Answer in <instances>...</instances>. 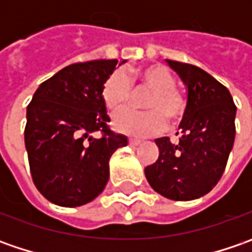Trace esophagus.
Returning a JSON list of instances; mask_svg holds the SVG:
<instances>
[{"label": "esophagus", "instance_id": "obj_1", "mask_svg": "<svg viewBox=\"0 0 252 252\" xmlns=\"http://www.w3.org/2000/svg\"><path fill=\"white\" fill-rule=\"evenodd\" d=\"M140 143L141 141L139 140V139H129V144H130V146H133V147H134V146H139Z\"/></svg>", "mask_w": 252, "mask_h": 252}]
</instances>
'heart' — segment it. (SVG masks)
Returning <instances> with one entry per match:
<instances>
[{
  "label": "heart",
  "mask_w": 252,
  "mask_h": 252,
  "mask_svg": "<svg viewBox=\"0 0 252 252\" xmlns=\"http://www.w3.org/2000/svg\"><path fill=\"white\" fill-rule=\"evenodd\" d=\"M131 81L137 92H149L143 101L149 111H123L113 119V127L123 134L146 137L161 131L167 122H178L187 109V101L175 88V78L167 68L150 65L129 77L122 71L112 73L102 87V99L112 112L126 108L133 99Z\"/></svg>",
  "instance_id": "obj_1"
}]
</instances>
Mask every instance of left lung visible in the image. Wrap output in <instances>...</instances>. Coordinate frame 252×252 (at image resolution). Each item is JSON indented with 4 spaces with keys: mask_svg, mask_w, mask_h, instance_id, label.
Masks as SVG:
<instances>
[{
    "mask_svg": "<svg viewBox=\"0 0 252 252\" xmlns=\"http://www.w3.org/2000/svg\"><path fill=\"white\" fill-rule=\"evenodd\" d=\"M167 63L187 87V109L179 143L156 139L160 154L144 174L164 198L193 200L209 193L224 172L236 137L237 108L227 88L202 68L174 60Z\"/></svg>",
    "mask_w": 252,
    "mask_h": 252,
    "instance_id": "1",
    "label": "left lung"
}]
</instances>
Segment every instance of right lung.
<instances>
[{"label": "right lung", "mask_w": 252, "mask_h": 252, "mask_svg": "<svg viewBox=\"0 0 252 252\" xmlns=\"http://www.w3.org/2000/svg\"><path fill=\"white\" fill-rule=\"evenodd\" d=\"M125 62L64 67L39 85L26 109L25 146L37 190L54 205L81 206L109 179V160L127 137L109 129L102 87ZM96 132L101 138H95Z\"/></svg>", "instance_id": "obj_1"}]
</instances>
